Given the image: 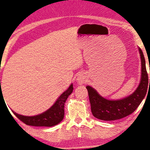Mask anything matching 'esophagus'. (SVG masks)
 Listing matches in <instances>:
<instances>
[{"label":"esophagus","mask_w":150,"mask_h":150,"mask_svg":"<svg viewBox=\"0 0 150 150\" xmlns=\"http://www.w3.org/2000/svg\"><path fill=\"white\" fill-rule=\"evenodd\" d=\"M86 75H85L84 74L80 73L78 74V78H77V80L80 84H84V83H85V82H86Z\"/></svg>","instance_id":"1"}]
</instances>
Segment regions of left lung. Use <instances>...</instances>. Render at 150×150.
Segmentation results:
<instances>
[{
  "label": "left lung",
  "mask_w": 150,
  "mask_h": 150,
  "mask_svg": "<svg viewBox=\"0 0 150 150\" xmlns=\"http://www.w3.org/2000/svg\"><path fill=\"white\" fill-rule=\"evenodd\" d=\"M141 57V81L135 92L120 100H108L101 96L95 89L87 86L91 111L93 116L103 121H114L124 118L135 110L146 96L149 86L146 60L142 50L138 47ZM150 84V80H149Z\"/></svg>",
  "instance_id": "8db88e82"
}]
</instances>
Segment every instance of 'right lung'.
Returning <instances> with one entry per match:
<instances>
[{"instance_id": "obj_1", "label": "right lung", "mask_w": 150, "mask_h": 150, "mask_svg": "<svg viewBox=\"0 0 150 150\" xmlns=\"http://www.w3.org/2000/svg\"><path fill=\"white\" fill-rule=\"evenodd\" d=\"M73 89V84H71L69 88L59 96L56 103L49 109L40 115L29 117L17 114L13 110L12 111L18 119L27 125L35 127H52L56 125L63 120L64 104L68 96L72 94Z\"/></svg>"}]
</instances>
